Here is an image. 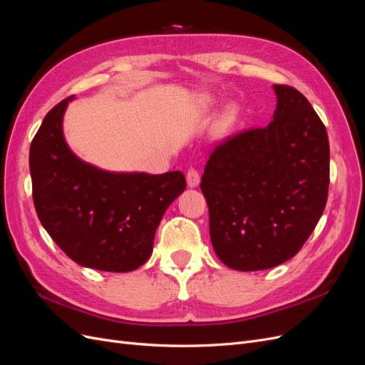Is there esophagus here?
<instances>
[{
    "mask_svg": "<svg viewBox=\"0 0 365 365\" xmlns=\"http://www.w3.org/2000/svg\"><path fill=\"white\" fill-rule=\"evenodd\" d=\"M200 181H201V175L195 168H190L189 170H187V184H189L190 187H196L197 184H200Z\"/></svg>",
    "mask_w": 365,
    "mask_h": 365,
    "instance_id": "esophagus-1",
    "label": "esophagus"
}]
</instances>
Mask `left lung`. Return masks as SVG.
I'll list each match as a JSON object with an SVG mask.
<instances>
[{
    "label": "left lung",
    "instance_id": "left-lung-1",
    "mask_svg": "<svg viewBox=\"0 0 365 365\" xmlns=\"http://www.w3.org/2000/svg\"><path fill=\"white\" fill-rule=\"evenodd\" d=\"M274 90L271 123L219 140L201 178L213 248L239 271L268 269L294 257L327 202L326 126L295 88Z\"/></svg>",
    "mask_w": 365,
    "mask_h": 365
}]
</instances>
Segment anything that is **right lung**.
<instances>
[{"mask_svg": "<svg viewBox=\"0 0 365 365\" xmlns=\"http://www.w3.org/2000/svg\"><path fill=\"white\" fill-rule=\"evenodd\" d=\"M67 97L51 108L30 146L31 195L56 245L82 267L128 272L152 254L168 208L185 189L182 172L109 173L86 164L62 134Z\"/></svg>", "mask_w": 365, "mask_h": 365, "instance_id": "1", "label": "right lung"}]
</instances>
